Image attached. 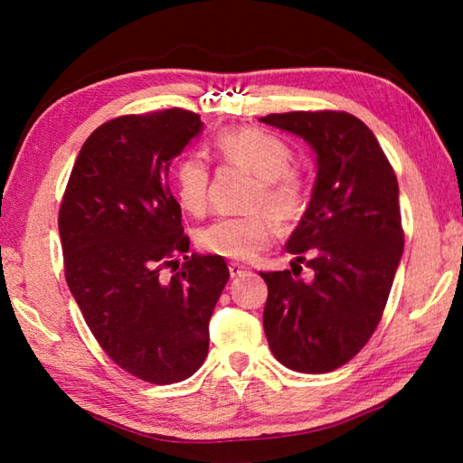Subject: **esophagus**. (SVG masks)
<instances>
[{
    "instance_id": "esophagus-1",
    "label": "esophagus",
    "mask_w": 463,
    "mask_h": 463,
    "mask_svg": "<svg viewBox=\"0 0 463 463\" xmlns=\"http://www.w3.org/2000/svg\"><path fill=\"white\" fill-rule=\"evenodd\" d=\"M229 271H231V278H241L242 273L249 271V268H245V265H241V263H231Z\"/></svg>"
}]
</instances>
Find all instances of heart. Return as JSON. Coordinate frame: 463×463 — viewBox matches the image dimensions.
Masks as SVG:
<instances>
[{
  "instance_id": "1",
  "label": "heart",
  "mask_w": 463,
  "mask_h": 463,
  "mask_svg": "<svg viewBox=\"0 0 463 463\" xmlns=\"http://www.w3.org/2000/svg\"><path fill=\"white\" fill-rule=\"evenodd\" d=\"M216 153L226 163L242 165L260 177L253 208H268L281 222L302 213L307 185L292 169L294 153L279 137L261 128H237L221 132L214 140ZM210 169L200 155H185L174 171L175 195L190 214H202L208 203ZM276 224L268 213L216 218L200 232V245L213 255L245 261L269 245Z\"/></svg>"
}]
</instances>
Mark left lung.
<instances>
[{
  "mask_svg": "<svg viewBox=\"0 0 463 463\" xmlns=\"http://www.w3.org/2000/svg\"><path fill=\"white\" fill-rule=\"evenodd\" d=\"M261 122L302 137L317 153V182L288 239L316 278L268 271L263 328L279 364L302 373L333 372L370 341L404 249L398 182L378 138L347 112H286Z\"/></svg>",
  "mask_w": 463,
  "mask_h": 463,
  "instance_id": "left-lung-1",
  "label": "left lung"
}]
</instances>
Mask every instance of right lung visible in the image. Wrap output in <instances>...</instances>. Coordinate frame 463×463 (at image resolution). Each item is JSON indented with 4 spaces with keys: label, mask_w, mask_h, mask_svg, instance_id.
Wrapping results in <instances>:
<instances>
[{
    "label": "right lung",
    "mask_w": 463,
    "mask_h": 463,
    "mask_svg": "<svg viewBox=\"0 0 463 463\" xmlns=\"http://www.w3.org/2000/svg\"><path fill=\"white\" fill-rule=\"evenodd\" d=\"M202 127L182 108L101 124L77 155L59 210L67 286L85 323L114 364L151 383L200 370L231 276L221 255H185L190 239L167 184L171 161Z\"/></svg>",
    "instance_id": "1"
}]
</instances>
